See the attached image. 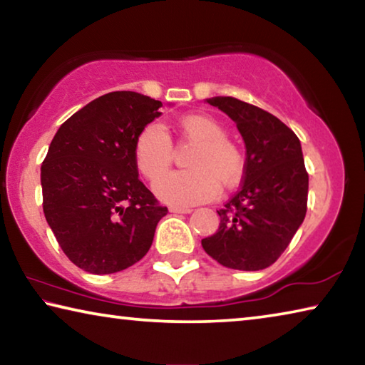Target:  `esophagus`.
Listing matches in <instances>:
<instances>
[{
	"label": "esophagus",
	"instance_id": "1",
	"mask_svg": "<svg viewBox=\"0 0 365 365\" xmlns=\"http://www.w3.org/2000/svg\"><path fill=\"white\" fill-rule=\"evenodd\" d=\"M169 211H170V212H174V214H190L191 211H193V209H190V207H175V206H172V207H169Z\"/></svg>",
	"mask_w": 365,
	"mask_h": 365
}]
</instances>
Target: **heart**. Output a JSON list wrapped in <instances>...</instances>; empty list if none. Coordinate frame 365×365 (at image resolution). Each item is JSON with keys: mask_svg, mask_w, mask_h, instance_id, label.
I'll use <instances>...</instances> for the list:
<instances>
[{"mask_svg": "<svg viewBox=\"0 0 365 365\" xmlns=\"http://www.w3.org/2000/svg\"><path fill=\"white\" fill-rule=\"evenodd\" d=\"M185 140L196 143L188 160L193 170L170 172L154 183V193L172 206H193L219 195L220 183L233 187L245 170L238 148L225 140V128L206 114H188L178 120ZM172 141L159 123L146 125L135 141V163L150 180L163 175L172 163Z\"/></svg>", "mask_w": 365, "mask_h": 365, "instance_id": "b5f03b06", "label": "heart"}]
</instances>
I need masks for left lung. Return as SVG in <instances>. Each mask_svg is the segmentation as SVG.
<instances>
[{
  "label": "left lung",
  "instance_id": "1",
  "mask_svg": "<svg viewBox=\"0 0 365 365\" xmlns=\"http://www.w3.org/2000/svg\"><path fill=\"white\" fill-rule=\"evenodd\" d=\"M237 123L246 148L242 188L219 209V230L205 251L237 270L274 264L306 217L309 175L299 138L267 110L232 96L207 98Z\"/></svg>",
  "mask_w": 365,
  "mask_h": 365
}]
</instances>
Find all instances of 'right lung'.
Masks as SVG:
<instances>
[{
    "mask_svg": "<svg viewBox=\"0 0 365 365\" xmlns=\"http://www.w3.org/2000/svg\"><path fill=\"white\" fill-rule=\"evenodd\" d=\"M163 103L113 91L71 115L41 164L43 212L66 256L85 272L115 274L151 248L168 207L138 178L135 141Z\"/></svg>",
    "mask_w": 365,
    "mask_h": 365,
    "instance_id": "add662e5",
    "label": "right lung"
}]
</instances>
